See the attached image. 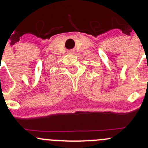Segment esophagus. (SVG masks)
Here are the masks:
<instances>
[{
    "label": "esophagus",
    "mask_w": 148,
    "mask_h": 148,
    "mask_svg": "<svg viewBox=\"0 0 148 148\" xmlns=\"http://www.w3.org/2000/svg\"><path fill=\"white\" fill-rule=\"evenodd\" d=\"M69 52L70 54H75V51H74V50H71Z\"/></svg>",
    "instance_id": "1"
}]
</instances>
